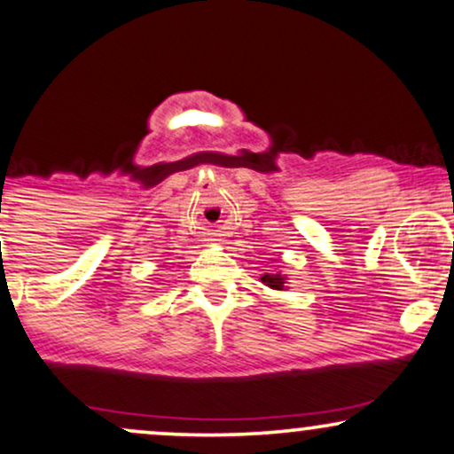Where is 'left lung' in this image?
Segmentation results:
<instances>
[{
	"instance_id": "left-lung-1",
	"label": "left lung",
	"mask_w": 454,
	"mask_h": 454,
	"mask_svg": "<svg viewBox=\"0 0 454 454\" xmlns=\"http://www.w3.org/2000/svg\"><path fill=\"white\" fill-rule=\"evenodd\" d=\"M286 276H284V273H279V271H276V273H262L261 276V282L265 284V286H270V288H273V290H286Z\"/></svg>"
}]
</instances>
